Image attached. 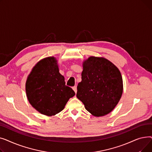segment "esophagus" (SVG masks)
Listing matches in <instances>:
<instances>
[{
    "label": "esophagus",
    "instance_id": "1",
    "mask_svg": "<svg viewBox=\"0 0 152 152\" xmlns=\"http://www.w3.org/2000/svg\"><path fill=\"white\" fill-rule=\"evenodd\" d=\"M73 91H75V92L76 94V92H77V87H76V86L73 87Z\"/></svg>",
    "mask_w": 152,
    "mask_h": 152
}]
</instances>
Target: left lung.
<instances>
[{
  "label": "left lung",
  "mask_w": 152,
  "mask_h": 152,
  "mask_svg": "<svg viewBox=\"0 0 152 152\" xmlns=\"http://www.w3.org/2000/svg\"><path fill=\"white\" fill-rule=\"evenodd\" d=\"M83 65L82 81L77 85L76 97L92 115H106L121 97L123 84L120 71L103 57H90Z\"/></svg>",
  "instance_id": "8db88e82"
}]
</instances>
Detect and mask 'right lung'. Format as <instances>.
Returning <instances> with one entry per match:
<instances>
[{
    "label": "right lung",
    "mask_w": 152,
    "mask_h": 152,
    "mask_svg": "<svg viewBox=\"0 0 152 152\" xmlns=\"http://www.w3.org/2000/svg\"><path fill=\"white\" fill-rule=\"evenodd\" d=\"M26 92L30 104L39 113L55 115L65 108L75 92L65 85L53 57L39 61L32 69L26 83Z\"/></svg>",
    "instance_id": "right-lung-1"
}]
</instances>
